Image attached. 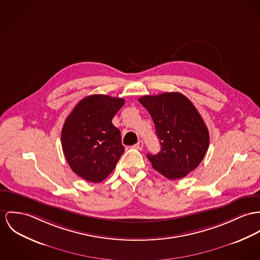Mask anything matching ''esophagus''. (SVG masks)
Here are the masks:
<instances>
[{
    "mask_svg": "<svg viewBox=\"0 0 260 260\" xmlns=\"http://www.w3.org/2000/svg\"><path fill=\"white\" fill-rule=\"evenodd\" d=\"M134 147H135L136 149H142V147H143V141L140 140L137 144L134 145Z\"/></svg>",
    "mask_w": 260,
    "mask_h": 260,
    "instance_id": "1",
    "label": "esophagus"
}]
</instances>
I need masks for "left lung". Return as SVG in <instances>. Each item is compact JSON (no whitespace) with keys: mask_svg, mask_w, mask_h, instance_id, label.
<instances>
[{"mask_svg":"<svg viewBox=\"0 0 260 260\" xmlns=\"http://www.w3.org/2000/svg\"><path fill=\"white\" fill-rule=\"evenodd\" d=\"M139 101L150 114L161 144L157 154L146 157L164 177H185L199 166L209 147V131L199 112L178 92L147 95Z\"/></svg>","mask_w":260,"mask_h":260,"instance_id":"1","label":"left lung"}]
</instances>
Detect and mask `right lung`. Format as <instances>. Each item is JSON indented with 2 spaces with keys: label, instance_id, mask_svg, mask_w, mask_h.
I'll list each match as a JSON object with an SVG mask.
<instances>
[{
  "label": "right lung",
  "instance_id": "right-lung-1",
  "mask_svg": "<svg viewBox=\"0 0 260 260\" xmlns=\"http://www.w3.org/2000/svg\"><path fill=\"white\" fill-rule=\"evenodd\" d=\"M123 104L122 98L91 95L67 117L61 131L62 149L70 168L81 178L102 182L124 152L120 129L112 122Z\"/></svg>",
  "mask_w": 260,
  "mask_h": 260
}]
</instances>
